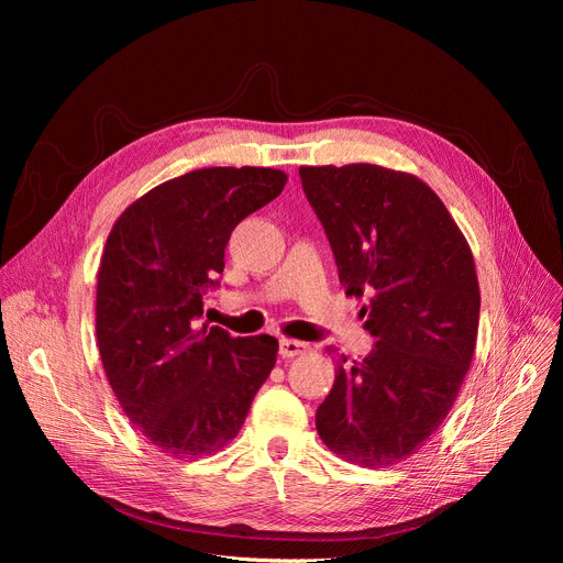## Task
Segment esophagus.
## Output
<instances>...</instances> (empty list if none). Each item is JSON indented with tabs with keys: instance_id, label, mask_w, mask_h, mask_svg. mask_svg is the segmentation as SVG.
<instances>
[{
	"instance_id": "34e87169",
	"label": "esophagus",
	"mask_w": 563,
	"mask_h": 563,
	"mask_svg": "<svg viewBox=\"0 0 563 563\" xmlns=\"http://www.w3.org/2000/svg\"><path fill=\"white\" fill-rule=\"evenodd\" d=\"M308 343H300V340H291V338H282L279 340V354L286 356V360H294V356L308 352Z\"/></svg>"
}]
</instances>
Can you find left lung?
Returning <instances> with one entry per match:
<instances>
[{"mask_svg": "<svg viewBox=\"0 0 563 563\" xmlns=\"http://www.w3.org/2000/svg\"><path fill=\"white\" fill-rule=\"evenodd\" d=\"M345 296L368 298L376 345L338 360L317 432L340 457L389 467L446 420L479 329L472 251L441 199L411 174L376 164L300 166Z\"/></svg>", "mask_w": 563, "mask_h": 563, "instance_id": "1", "label": "left lung"}]
</instances>
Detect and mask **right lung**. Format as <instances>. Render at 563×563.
<instances>
[{"mask_svg": "<svg viewBox=\"0 0 563 563\" xmlns=\"http://www.w3.org/2000/svg\"><path fill=\"white\" fill-rule=\"evenodd\" d=\"M284 185L277 168H199L133 201L108 236L96 291L100 360L131 424L166 455L223 449L275 368L277 338H234L199 319L232 230Z\"/></svg>", "mask_w": 563, "mask_h": 563, "instance_id": "obj_1", "label": "right lung"}]
</instances>
